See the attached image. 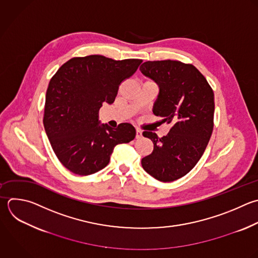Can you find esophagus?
<instances>
[{"label": "esophagus", "mask_w": 258, "mask_h": 258, "mask_svg": "<svg viewBox=\"0 0 258 258\" xmlns=\"http://www.w3.org/2000/svg\"><path fill=\"white\" fill-rule=\"evenodd\" d=\"M142 137V131L139 129H136V139H140Z\"/></svg>", "instance_id": "obj_1"}]
</instances>
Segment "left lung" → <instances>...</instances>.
<instances>
[{
	"label": "left lung",
	"instance_id": "left-lung-1",
	"mask_svg": "<svg viewBox=\"0 0 258 258\" xmlns=\"http://www.w3.org/2000/svg\"><path fill=\"white\" fill-rule=\"evenodd\" d=\"M139 70L159 88L153 114L162 117V123L171 125L161 138L153 132H143L154 147L141 164L154 178L173 181L194 168L209 143L214 127V93L191 64L176 60L146 61Z\"/></svg>",
	"mask_w": 258,
	"mask_h": 258
}]
</instances>
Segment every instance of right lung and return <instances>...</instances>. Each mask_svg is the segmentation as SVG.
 <instances>
[{
    "label": "right lung",
    "mask_w": 258,
    "mask_h": 258,
    "mask_svg": "<svg viewBox=\"0 0 258 258\" xmlns=\"http://www.w3.org/2000/svg\"><path fill=\"white\" fill-rule=\"evenodd\" d=\"M141 62L102 55L75 57L50 80L43 124L55 155L72 172L89 175L103 169L116 145L135 138L129 123L117 128L101 124L99 110L104 103H114L120 84Z\"/></svg>",
    "instance_id": "obj_1"
}]
</instances>
